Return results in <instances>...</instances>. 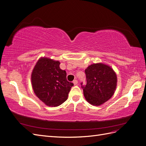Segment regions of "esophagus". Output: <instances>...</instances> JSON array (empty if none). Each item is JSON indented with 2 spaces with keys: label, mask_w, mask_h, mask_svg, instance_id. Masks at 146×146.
Listing matches in <instances>:
<instances>
[{
  "label": "esophagus",
  "mask_w": 146,
  "mask_h": 146,
  "mask_svg": "<svg viewBox=\"0 0 146 146\" xmlns=\"http://www.w3.org/2000/svg\"><path fill=\"white\" fill-rule=\"evenodd\" d=\"M73 83H74V85H77L78 81H77V80H74L73 81Z\"/></svg>",
  "instance_id": "34e87169"
}]
</instances>
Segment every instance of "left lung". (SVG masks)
Segmentation results:
<instances>
[{
	"instance_id": "8db88e82",
	"label": "left lung",
	"mask_w": 146,
	"mask_h": 146,
	"mask_svg": "<svg viewBox=\"0 0 146 146\" xmlns=\"http://www.w3.org/2000/svg\"><path fill=\"white\" fill-rule=\"evenodd\" d=\"M86 85H83L84 96L90 104L99 106L111 98L117 85L113 69L103 63L93 64L85 69Z\"/></svg>"
}]
</instances>
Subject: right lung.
Instances as JSON below:
<instances>
[{"label": "right lung", "mask_w": 146, "mask_h": 146, "mask_svg": "<svg viewBox=\"0 0 146 146\" xmlns=\"http://www.w3.org/2000/svg\"><path fill=\"white\" fill-rule=\"evenodd\" d=\"M60 63L47 58L39 59L32 74L34 92L44 103L57 107L68 99L74 84L67 80L66 72L60 68Z\"/></svg>", "instance_id": "add662e5"}]
</instances>
